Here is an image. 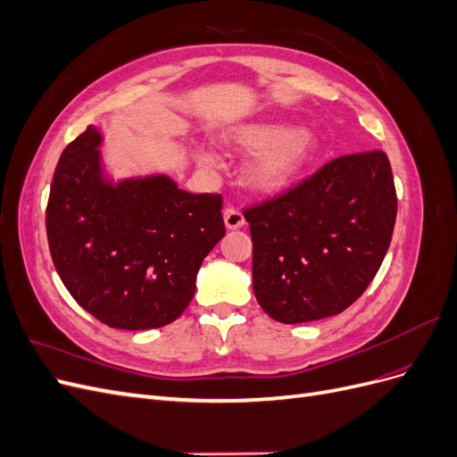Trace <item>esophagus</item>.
Returning a JSON list of instances; mask_svg holds the SVG:
<instances>
[{"mask_svg": "<svg viewBox=\"0 0 457 457\" xmlns=\"http://www.w3.org/2000/svg\"><path fill=\"white\" fill-rule=\"evenodd\" d=\"M223 217H225V225H227V228H230V230H234V228H240V227H244V215H242V212L238 210V207H227V210L223 212Z\"/></svg>", "mask_w": 457, "mask_h": 457, "instance_id": "esophagus-1", "label": "esophagus"}]
</instances>
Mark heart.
Segmentation results:
<instances>
[{
    "mask_svg": "<svg viewBox=\"0 0 457 457\" xmlns=\"http://www.w3.org/2000/svg\"><path fill=\"white\" fill-rule=\"evenodd\" d=\"M232 141L240 148L255 152L247 165V183L259 192H274L286 187L314 160L320 141L309 129H294L286 123H252L234 131ZM204 168H217L219 158L212 150H196Z\"/></svg>",
    "mask_w": 457,
    "mask_h": 457,
    "instance_id": "heart-1",
    "label": "heart"
}]
</instances>
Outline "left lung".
I'll return each mask as SVG.
<instances>
[{"mask_svg":"<svg viewBox=\"0 0 457 457\" xmlns=\"http://www.w3.org/2000/svg\"><path fill=\"white\" fill-rule=\"evenodd\" d=\"M244 217L261 309L284 324L339 314L366 292L389 250L396 219L389 158L381 150L339 156Z\"/></svg>","mask_w":457,"mask_h":457,"instance_id":"8db88e82","label":"left lung"}]
</instances>
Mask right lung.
Returning a JSON list of instances; mask_svg holds the SVG:
<instances>
[{"label":"right lung","mask_w":457,"mask_h":457,"mask_svg":"<svg viewBox=\"0 0 457 457\" xmlns=\"http://www.w3.org/2000/svg\"><path fill=\"white\" fill-rule=\"evenodd\" d=\"M101 131L68 145L53 175L46 227L62 284L96 320L152 329L177 320L204 257L225 237L223 196L190 195L165 175H103Z\"/></svg>","instance_id":"obj_1"}]
</instances>
